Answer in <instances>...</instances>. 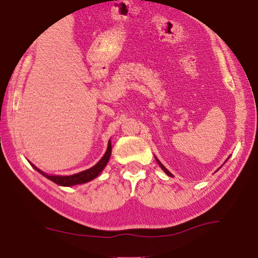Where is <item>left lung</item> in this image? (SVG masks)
<instances>
[{"label": "left lung", "instance_id": "1", "mask_svg": "<svg viewBox=\"0 0 258 258\" xmlns=\"http://www.w3.org/2000/svg\"><path fill=\"white\" fill-rule=\"evenodd\" d=\"M157 162H159V160H157ZM159 164H160V167L163 169V171H164V172H166V174H167L168 176H172V175L170 174V171H168V170H167V168H166V167H164L162 163H160V162H159Z\"/></svg>", "mask_w": 258, "mask_h": 258}]
</instances>
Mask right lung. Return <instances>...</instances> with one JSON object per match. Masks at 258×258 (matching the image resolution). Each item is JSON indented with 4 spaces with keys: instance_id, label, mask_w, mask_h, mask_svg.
I'll use <instances>...</instances> for the list:
<instances>
[{
    "instance_id": "right-lung-1",
    "label": "right lung",
    "mask_w": 258,
    "mask_h": 258,
    "mask_svg": "<svg viewBox=\"0 0 258 258\" xmlns=\"http://www.w3.org/2000/svg\"><path fill=\"white\" fill-rule=\"evenodd\" d=\"M111 149H112V147H111V141H109V145H107V149H106V153L104 154V156H103L102 159L99 160L94 167L87 169V170H84V171L78 172V174H75V175L51 176V175L45 174V172L39 170V169L36 168L34 166L33 167L37 171H39L41 175L45 176L46 178H48L49 180H52V182L59 184V185L71 186V185H75V184L87 183V182H89V180L96 178L99 174H101V171L103 170V169H104V167L106 166V163H107V161H109V159H110Z\"/></svg>"
}]
</instances>
